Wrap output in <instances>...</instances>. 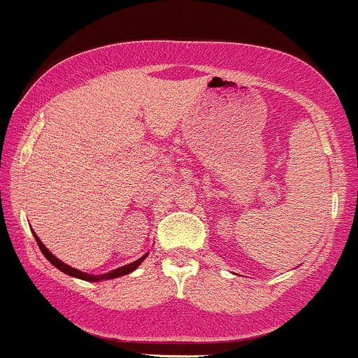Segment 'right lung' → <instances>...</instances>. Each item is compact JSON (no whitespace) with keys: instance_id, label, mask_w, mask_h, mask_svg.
Segmentation results:
<instances>
[{"instance_id":"add662e5","label":"right lung","mask_w":358,"mask_h":358,"mask_svg":"<svg viewBox=\"0 0 358 358\" xmlns=\"http://www.w3.org/2000/svg\"><path fill=\"white\" fill-rule=\"evenodd\" d=\"M34 236H35V241H36V244H38V248H40V250H42L43 252V256L48 259V261L52 262L53 266H55L57 269H60L62 273H65V274H69V276H73V278H79V279H84V281H90V282H94V281H102V279H114V278H119V276H124V274H129V273H133L134 269L138 268L139 264H141L143 261H145L146 259V256L148 254H145V256L143 257H139L138 261H134V262H131V264H126V266H122V268H117V269H114V271H110V273H106V274H99V276H92V274H87V273H82V271H79V269H73V268H71V266L69 264H65V262H62L60 259H57L55 256H53V254L50 252V250H48L47 248H45L43 245V242L40 241V237L36 236V234L34 232Z\"/></svg>"}]
</instances>
